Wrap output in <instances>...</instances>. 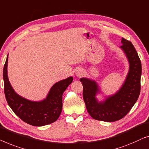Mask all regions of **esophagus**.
I'll use <instances>...</instances> for the list:
<instances>
[{"mask_svg":"<svg viewBox=\"0 0 149 149\" xmlns=\"http://www.w3.org/2000/svg\"><path fill=\"white\" fill-rule=\"evenodd\" d=\"M84 74V71L80 68H78L75 72V75L77 77H81Z\"/></svg>","mask_w":149,"mask_h":149,"instance_id":"34e87169","label":"esophagus"}]
</instances>
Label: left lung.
Listing matches in <instances>:
<instances>
[{"label": "left lung", "instance_id": "1", "mask_svg": "<svg viewBox=\"0 0 149 149\" xmlns=\"http://www.w3.org/2000/svg\"><path fill=\"white\" fill-rule=\"evenodd\" d=\"M121 44L120 48L128 60L130 67L124 83L116 94L98 102L96 98V94L100 92L97 83L86 77L80 78L87 111L96 120L112 122L122 119L132 108L140 95L141 61L131 42L122 38Z\"/></svg>", "mask_w": 149, "mask_h": 149}]
</instances>
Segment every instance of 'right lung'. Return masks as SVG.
<instances>
[{
	"label": "right lung",
	"mask_w": 149,
	"mask_h": 149,
	"mask_svg": "<svg viewBox=\"0 0 149 149\" xmlns=\"http://www.w3.org/2000/svg\"><path fill=\"white\" fill-rule=\"evenodd\" d=\"M8 55L3 68L4 91L7 103L15 113L28 124L43 126L57 120L62 111V96L73 77L54 84L45 99L32 101L17 95L9 82L7 75Z\"/></svg>",
	"instance_id": "right-lung-1"
}]
</instances>
